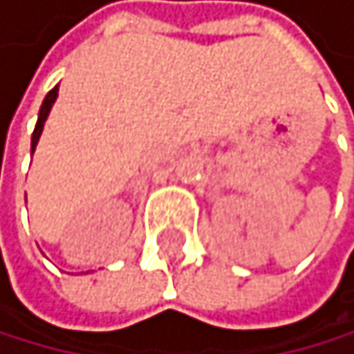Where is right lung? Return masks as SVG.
I'll return each instance as SVG.
<instances>
[{"instance_id": "right-lung-1", "label": "right lung", "mask_w": 354, "mask_h": 354, "mask_svg": "<svg viewBox=\"0 0 354 354\" xmlns=\"http://www.w3.org/2000/svg\"><path fill=\"white\" fill-rule=\"evenodd\" d=\"M57 93H59V84H57L53 91L44 97V104L39 108V117H37V126H35V133H32V139H30V153H35V148H37L39 144V137H41V131H44V124H46V119H48L50 115V108L57 100Z\"/></svg>"}]
</instances>
